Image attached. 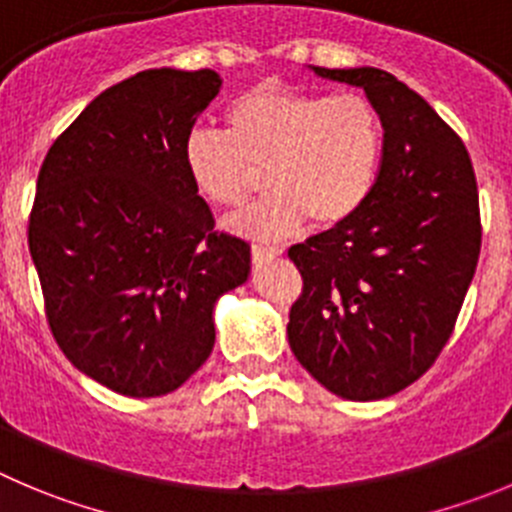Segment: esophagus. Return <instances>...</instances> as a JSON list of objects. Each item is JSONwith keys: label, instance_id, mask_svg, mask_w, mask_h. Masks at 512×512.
Wrapping results in <instances>:
<instances>
[{"label": "esophagus", "instance_id": "esophagus-1", "mask_svg": "<svg viewBox=\"0 0 512 512\" xmlns=\"http://www.w3.org/2000/svg\"><path fill=\"white\" fill-rule=\"evenodd\" d=\"M283 255V247H270V245H252V257L257 262L260 260H272V257Z\"/></svg>", "mask_w": 512, "mask_h": 512}]
</instances>
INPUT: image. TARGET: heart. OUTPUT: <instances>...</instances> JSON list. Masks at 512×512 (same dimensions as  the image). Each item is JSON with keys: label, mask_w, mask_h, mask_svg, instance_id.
Returning <instances> with one entry per match:
<instances>
[{"label": "heart", "mask_w": 512, "mask_h": 512, "mask_svg": "<svg viewBox=\"0 0 512 512\" xmlns=\"http://www.w3.org/2000/svg\"><path fill=\"white\" fill-rule=\"evenodd\" d=\"M227 131L191 128L181 161L191 186L212 207L245 204L265 169L262 202L232 219L247 237L272 240L308 219L336 227L369 202L384 159V123L356 93L255 88L224 111Z\"/></svg>", "instance_id": "heart-1"}]
</instances>
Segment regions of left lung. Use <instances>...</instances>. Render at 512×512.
Listing matches in <instances>:
<instances>
[{
	"label": "left lung",
	"instance_id": "obj_1",
	"mask_svg": "<svg viewBox=\"0 0 512 512\" xmlns=\"http://www.w3.org/2000/svg\"><path fill=\"white\" fill-rule=\"evenodd\" d=\"M361 88L384 123L364 209L288 250L303 275L288 341L331 394L407 389L444 348L480 257L477 181L465 143L432 105L379 68H310Z\"/></svg>",
	"mask_w": 512,
	"mask_h": 512
}]
</instances>
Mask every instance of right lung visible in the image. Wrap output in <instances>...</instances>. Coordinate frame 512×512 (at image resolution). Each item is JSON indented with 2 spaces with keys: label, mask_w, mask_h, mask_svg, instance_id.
Listing matches in <instances>:
<instances>
[{
  "label": "right lung",
  "mask_w": 512,
  "mask_h": 512,
  "mask_svg": "<svg viewBox=\"0 0 512 512\" xmlns=\"http://www.w3.org/2000/svg\"><path fill=\"white\" fill-rule=\"evenodd\" d=\"M214 70L154 68L103 90L50 146L30 214L47 318L75 369L133 399L179 389L214 348V305L250 245L214 232L181 161Z\"/></svg>",
  "instance_id": "add662e5"
}]
</instances>
